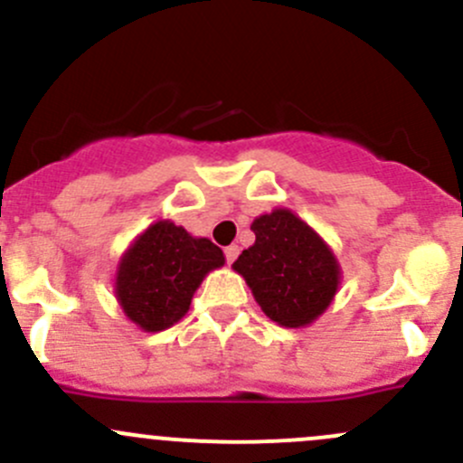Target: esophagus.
<instances>
[{"label": "esophagus", "instance_id": "obj_1", "mask_svg": "<svg viewBox=\"0 0 463 463\" xmlns=\"http://www.w3.org/2000/svg\"><path fill=\"white\" fill-rule=\"evenodd\" d=\"M238 254H241V247H238V245L225 247V259H227V263H230V265L238 259Z\"/></svg>", "mask_w": 463, "mask_h": 463}]
</instances>
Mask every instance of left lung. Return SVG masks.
Masks as SVG:
<instances>
[{"label": "left lung", "instance_id": "obj_1", "mask_svg": "<svg viewBox=\"0 0 463 463\" xmlns=\"http://www.w3.org/2000/svg\"><path fill=\"white\" fill-rule=\"evenodd\" d=\"M256 242L233 269L260 309L285 327H301L326 312L338 288V265L326 242L298 216L276 209L251 222Z\"/></svg>", "mask_w": 463, "mask_h": 463}]
</instances>
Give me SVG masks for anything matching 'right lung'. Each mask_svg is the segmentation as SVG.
<instances>
[{"instance_id": "obj_1", "label": "right lung", "mask_w": 463, "mask_h": 463, "mask_svg": "<svg viewBox=\"0 0 463 463\" xmlns=\"http://www.w3.org/2000/svg\"><path fill=\"white\" fill-rule=\"evenodd\" d=\"M222 263V250L212 241L160 221L122 259L116 279L118 301L142 330H166L187 314L204 274Z\"/></svg>"}]
</instances>
